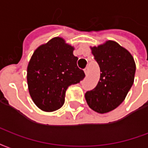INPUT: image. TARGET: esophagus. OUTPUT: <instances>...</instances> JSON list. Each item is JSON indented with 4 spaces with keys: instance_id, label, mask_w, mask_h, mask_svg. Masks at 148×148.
<instances>
[{
    "instance_id": "esophagus-1",
    "label": "esophagus",
    "mask_w": 148,
    "mask_h": 148,
    "mask_svg": "<svg viewBox=\"0 0 148 148\" xmlns=\"http://www.w3.org/2000/svg\"><path fill=\"white\" fill-rule=\"evenodd\" d=\"M88 72H89V71H88V67H86L84 69V73L86 75H87V74H88Z\"/></svg>"
}]
</instances>
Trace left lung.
I'll return each mask as SVG.
<instances>
[{
  "instance_id": "1",
  "label": "left lung",
  "mask_w": 148,
  "mask_h": 148,
  "mask_svg": "<svg viewBox=\"0 0 148 148\" xmlns=\"http://www.w3.org/2000/svg\"><path fill=\"white\" fill-rule=\"evenodd\" d=\"M90 49L101 73L97 86L86 92L85 99L91 110L105 114L125 100L134 82L136 63L131 53L114 41Z\"/></svg>"
}]
</instances>
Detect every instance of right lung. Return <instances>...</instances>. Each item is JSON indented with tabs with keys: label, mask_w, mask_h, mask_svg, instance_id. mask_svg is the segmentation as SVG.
<instances>
[{
	"label": "right lung",
	"mask_w": 148,
	"mask_h": 148,
	"mask_svg": "<svg viewBox=\"0 0 148 148\" xmlns=\"http://www.w3.org/2000/svg\"><path fill=\"white\" fill-rule=\"evenodd\" d=\"M74 47L61 37L52 38L35 49L27 65V79L31 99L46 112L60 109L67 88L85 77L77 66Z\"/></svg>",
	"instance_id": "add662e5"
}]
</instances>
